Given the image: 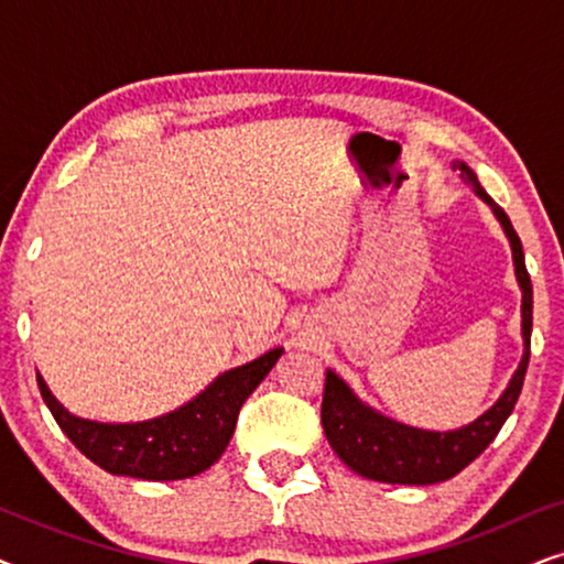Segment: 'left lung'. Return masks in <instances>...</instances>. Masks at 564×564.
<instances>
[{
	"instance_id": "1",
	"label": "left lung",
	"mask_w": 564,
	"mask_h": 564,
	"mask_svg": "<svg viewBox=\"0 0 564 564\" xmlns=\"http://www.w3.org/2000/svg\"><path fill=\"white\" fill-rule=\"evenodd\" d=\"M454 169H459L462 180L492 207V213H496V218L506 230L508 241H511L516 276H519V284L523 290L521 326L527 351H523L521 365L516 369L511 384H508L498 403L488 413H482L475 423H469V426L459 431H444V434L403 426V423H395L380 413H375L372 408L361 405L354 398V392L346 388L341 377L328 369L321 405L323 431H326L328 444L334 446V452L341 457V462H346L361 477H369V480L398 485H434L462 473L469 462H475L488 449V444L503 429L506 419L516 408V400L521 395L523 377H527L531 357V311H534V295H531V276L527 272V264H523L521 238L513 230L503 207L492 203V197L480 187L473 169L462 164V161H457Z\"/></svg>"
}]
</instances>
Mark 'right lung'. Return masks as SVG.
<instances>
[{
  "instance_id": "1",
  "label": "right lung",
  "mask_w": 564,
  "mask_h": 564,
  "mask_svg": "<svg viewBox=\"0 0 564 564\" xmlns=\"http://www.w3.org/2000/svg\"><path fill=\"white\" fill-rule=\"evenodd\" d=\"M282 349L267 351L249 365L220 375L210 388L180 411L143 423H97L76 419L51 395L37 375V388L61 431L84 457L112 475L141 480H184L220 459L234 436L238 411L259 388Z\"/></svg>"
}]
</instances>
